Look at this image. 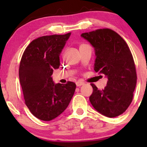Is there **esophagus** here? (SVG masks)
I'll use <instances>...</instances> for the list:
<instances>
[{"label": "esophagus", "mask_w": 147, "mask_h": 147, "mask_svg": "<svg viewBox=\"0 0 147 147\" xmlns=\"http://www.w3.org/2000/svg\"><path fill=\"white\" fill-rule=\"evenodd\" d=\"M84 83L82 82H76V85H77V86H81L84 85Z\"/></svg>", "instance_id": "obj_1"}]
</instances>
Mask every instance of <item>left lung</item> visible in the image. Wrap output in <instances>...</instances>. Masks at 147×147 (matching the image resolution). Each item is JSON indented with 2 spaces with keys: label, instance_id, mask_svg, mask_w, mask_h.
<instances>
[{
  "label": "left lung",
  "instance_id": "1",
  "mask_svg": "<svg viewBox=\"0 0 147 147\" xmlns=\"http://www.w3.org/2000/svg\"><path fill=\"white\" fill-rule=\"evenodd\" d=\"M95 49L94 70L108 79L106 86L93 91L89 100L94 109L108 117H115L128 109L137 83L136 66L129 46L110 29H100L81 34Z\"/></svg>",
  "mask_w": 147,
  "mask_h": 147
}]
</instances>
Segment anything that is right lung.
I'll list each match as a JSON object with an SVG mask.
<instances>
[{
    "mask_svg": "<svg viewBox=\"0 0 147 147\" xmlns=\"http://www.w3.org/2000/svg\"><path fill=\"white\" fill-rule=\"evenodd\" d=\"M71 33L43 36L23 52L19 80L26 106L34 116L50 121L66 109L76 89L74 82L55 84L52 75L60 65L59 56Z\"/></svg>",
    "mask_w": 147,
    "mask_h": 147,
    "instance_id": "1",
    "label": "right lung"
}]
</instances>
